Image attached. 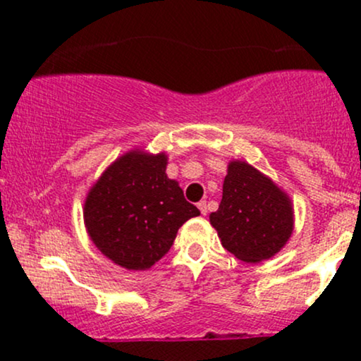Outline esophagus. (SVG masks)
Returning a JSON list of instances; mask_svg holds the SVG:
<instances>
[{
	"instance_id": "1",
	"label": "esophagus",
	"mask_w": 361,
	"mask_h": 361,
	"mask_svg": "<svg viewBox=\"0 0 361 361\" xmlns=\"http://www.w3.org/2000/svg\"><path fill=\"white\" fill-rule=\"evenodd\" d=\"M198 209H200L202 215H207V212H209V205H207V200L198 202Z\"/></svg>"
}]
</instances>
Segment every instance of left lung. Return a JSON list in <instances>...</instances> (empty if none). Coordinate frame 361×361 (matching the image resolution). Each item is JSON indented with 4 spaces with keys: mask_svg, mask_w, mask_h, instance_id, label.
I'll list each match as a JSON object with an SVG mask.
<instances>
[{
    "mask_svg": "<svg viewBox=\"0 0 361 361\" xmlns=\"http://www.w3.org/2000/svg\"><path fill=\"white\" fill-rule=\"evenodd\" d=\"M210 224L235 258L259 263L275 256L292 235V200L246 161H231L221 205L210 214Z\"/></svg>",
    "mask_w": 361,
    "mask_h": 361,
    "instance_id": "obj_1",
    "label": "left lung"
}]
</instances>
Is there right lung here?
<instances>
[{"label": "right lung", "instance_id": "add662e5", "mask_svg": "<svg viewBox=\"0 0 361 361\" xmlns=\"http://www.w3.org/2000/svg\"><path fill=\"white\" fill-rule=\"evenodd\" d=\"M168 156L134 149L115 159L90 188L82 217L91 241L132 271L151 268L173 246L178 229L200 215L166 175Z\"/></svg>", "mask_w": 361, "mask_h": 361}]
</instances>
